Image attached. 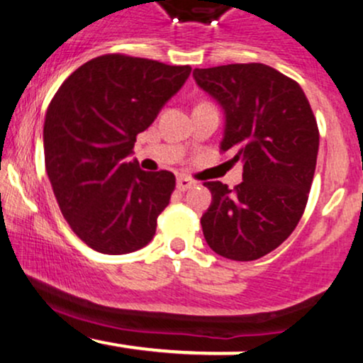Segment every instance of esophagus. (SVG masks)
<instances>
[{"label":"esophagus","instance_id":"esophagus-1","mask_svg":"<svg viewBox=\"0 0 363 363\" xmlns=\"http://www.w3.org/2000/svg\"><path fill=\"white\" fill-rule=\"evenodd\" d=\"M196 184L194 181H191V179H187V177H177V189L179 191H187L189 189V187H193Z\"/></svg>","mask_w":363,"mask_h":363}]
</instances>
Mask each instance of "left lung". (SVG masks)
Returning <instances> with one entry per match:
<instances>
[{
	"mask_svg": "<svg viewBox=\"0 0 363 363\" xmlns=\"http://www.w3.org/2000/svg\"><path fill=\"white\" fill-rule=\"evenodd\" d=\"M193 77L225 112L220 152L244 165L234 189L205 182L211 205L201 216L203 234L227 259H259L302 218L318 160V123L301 85L272 66L196 68Z\"/></svg>",
	"mask_w": 363,
	"mask_h": 363,
	"instance_id": "8db88e82",
	"label": "left lung"
}]
</instances>
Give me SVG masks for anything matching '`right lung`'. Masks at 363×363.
<instances>
[{"instance_id": "1", "label": "right lung", "mask_w": 363, "mask_h": 363, "mask_svg": "<svg viewBox=\"0 0 363 363\" xmlns=\"http://www.w3.org/2000/svg\"><path fill=\"white\" fill-rule=\"evenodd\" d=\"M191 66L106 54L62 82L44 121L45 172L72 230L94 251L145 247L176 177L129 162L138 133L184 85Z\"/></svg>"}]
</instances>
